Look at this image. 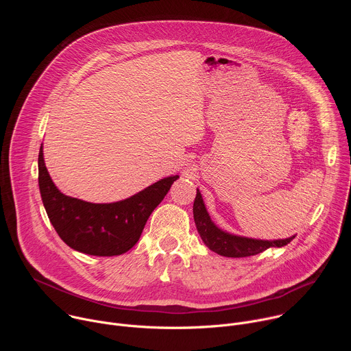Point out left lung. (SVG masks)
<instances>
[{"label":"left lung","instance_id":"8db88e82","mask_svg":"<svg viewBox=\"0 0 351 351\" xmlns=\"http://www.w3.org/2000/svg\"><path fill=\"white\" fill-rule=\"evenodd\" d=\"M193 214H194V222L199 233V237L203 239V241L206 243V245H208L210 250H213V252L223 257L240 258V257L256 256L265 252V250L269 247H283L294 239L293 236L289 239L272 240V241L254 240V239L233 236L221 230L211 221L206 210V206L203 203L202 193L198 191V189H197L195 199L193 204Z\"/></svg>","mask_w":351,"mask_h":351}]
</instances>
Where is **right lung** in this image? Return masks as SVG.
<instances>
[{"mask_svg": "<svg viewBox=\"0 0 351 351\" xmlns=\"http://www.w3.org/2000/svg\"><path fill=\"white\" fill-rule=\"evenodd\" d=\"M178 178L162 179L123 202L93 204L62 194L47 172L43 145L38 153V186L49 222L71 248L90 256L111 257L130 250Z\"/></svg>", "mask_w": 351, "mask_h": 351, "instance_id": "right-lung-1", "label": "right lung"}]
</instances>
